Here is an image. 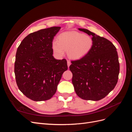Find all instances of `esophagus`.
I'll list each match as a JSON object with an SVG mask.
<instances>
[{
	"label": "esophagus",
	"mask_w": 132,
	"mask_h": 132,
	"mask_svg": "<svg viewBox=\"0 0 132 132\" xmlns=\"http://www.w3.org/2000/svg\"><path fill=\"white\" fill-rule=\"evenodd\" d=\"M70 64H71V63H70V62L69 61H67V65H68V67H69V66L70 65Z\"/></svg>",
	"instance_id": "obj_1"
}]
</instances>
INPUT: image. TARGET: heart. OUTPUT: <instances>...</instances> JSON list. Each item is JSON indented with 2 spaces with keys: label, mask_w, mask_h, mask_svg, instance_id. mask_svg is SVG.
I'll return each mask as SVG.
<instances>
[{
  "label": "heart",
  "mask_w": 132,
  "mask_h": 132,
  "mask_svg": "<svg viewBox=\"0 0 132 132\" xmlns=\"http://www.w3.org/2000/svg\"><path fill=\"white\" fill-rule=\"evenodd\" d=\"M93 44V39L90 36L76 31H69L58 36L57 41L52 43V49L58 57H62L64 51H67L70 58L78 59L89 53Z\"/></svg>",
  "instance_id": "1"
}]
</instances>
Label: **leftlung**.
<instances>
[{"instance_id": "1", "label": "left lung", "mask_w": 132, "mask_h": 132, "mask_svg": "<svg viewBox=\"0 0 132 132\" xmlns=\"http://www.w3.org/2000/svg\"><path fill=\"white\" fill-rule=\"evenodd\" d=\"M92 36L93 46L89 53L71 61L69 69L76 94L85 100L98 101L104 98L116 85L119 73L117 49L107 39L89 30L78 29Z\"/></svg>"}]
</instances>
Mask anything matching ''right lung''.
<instances>
[{"label":"right lung","mask_w":132,"mask_h":132,"mask_svg":"<svg viewBox=\"0 0 132 132\" xmlns=\"http://www.w3.org/2000/svg\"><path fill=\"white\" fill-rule=\"evenodd\" d=\"M61 28L54 26L31 33L18 48L16 81L23 94L33 101L52 97L63 73L68 69L65 59L58 60L53 56V39Z\"/></svg>","instance_id":"1"}]
</instances>
